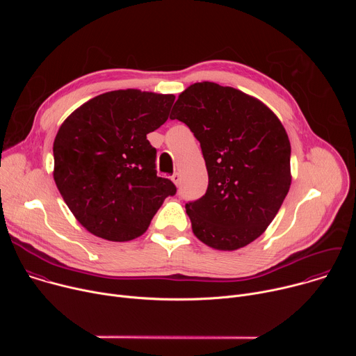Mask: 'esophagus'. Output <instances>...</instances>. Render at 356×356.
Here are the masks:
<instances>
[{
  "label": "esophagus",
  "instance_id": "34e87169",
  "mask_svg": "<svg viewBox=\"0 0 356 356\" xmlns=\"http://www.w3.org/2000/svg\"><path fill=\"white\" fill-rule=\"evenodd\" d=\"M172 180H173V183H175L176 186H179V184H180V175H179V173H175V175L172 176Z\"/></svg>",
  "mask_w": 356,
  "mask_h": 356
}]
</instances>
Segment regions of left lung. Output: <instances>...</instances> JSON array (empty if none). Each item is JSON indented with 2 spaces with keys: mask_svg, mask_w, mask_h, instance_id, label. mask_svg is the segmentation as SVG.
Here are the masks:
<instances>
[{
  "mask_svg": "<svg viewBox=\"0 0 356 356\" xmlns=\"http://www.w3.org/2000/svg\"><path fill=\"white\" fill-rule=\"evenodd\" d=\"M172 114L200 142L209 172L206 194L186 204L194 235L218 250L246 246L265 232L290 188L284 127L258 98L211 81L187 87Z\"/></svg>",
  "mask_w": 356,
  "mask_h": 356,
  "instance_id": "1",
  "label": "left lung"
}]
</instances>
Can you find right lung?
<instances>
[{"label":"right lung","instance_id":"right-lung-1","mask_svg":"<svg viewBox=\"0 0 356 356\" xmlns=\"http://www.w3.org/2000/svg\"><path fill=\"white\" fill-rule=\"evenodd\" d=\"M173 94L135 88L91 98L72 113L54 142L55 183L92 235L114 242L140 236L176 186L156 175L146 139L168 121Z\"/></svg>","mask_w":356,"mask_h":356}]
</instances>
